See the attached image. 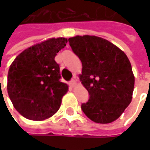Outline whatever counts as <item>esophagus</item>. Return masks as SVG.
I'll use <instances>...</instances> for the list:
<instances>
[{"label":"esophagus","instance_id":"1","mask_svg":"<svg viewBox=\"0 0 150 150\" xmlns=\"http://www.w3.org/2000/svg\"><path fill=\"white\" fill-rule=\"evenodd\" d=\"M75 76L69 81V85L71 86V87H74L75 86Z\"/></svg>","mask_w":150,"mask_h":150}]
</instances>
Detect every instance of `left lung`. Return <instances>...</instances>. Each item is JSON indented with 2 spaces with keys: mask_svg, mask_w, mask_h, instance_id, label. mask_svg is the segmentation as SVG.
I'll return each instance as SVG.
<instances>
[{
  "mask_svg": "<svg viewBox=\"0 0 150 150\" xmlns=\"http://www.w3.org/2000/svg\"><path fill=\"white\" fill-rule=\"evenodd\" d=\"M82 64L80 80L89 94L81 104L84 114L96 123H109L132 100L135 76L125 53L110 42L94 35L69 39Z\"/></svg>",
  "mask_w": 150,
  "mask_h": 150,
  "instance_id": "obj_1",
  "label": "left lung"
}]
</instances>
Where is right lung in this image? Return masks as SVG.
Wrapping results in <instances>:
<instances>
[{
    "label": "right lung",
    "instance_id": "1",
    "mask_svg": "<svg viewBox=\"0 0 150 150\" xmlns=\"http://www.w3.org/2000/svg\"><path fill=\"white\" fill-rule=\"evenodd\" d=\"M67 38H51L22 51L10 65L8 93L15 108L25 118L42 121L60 108L69 88L60 81L56 54Z\"/></svg>",
    "mask_w": 150,
    "mask_h": 150
}]
</instances>
